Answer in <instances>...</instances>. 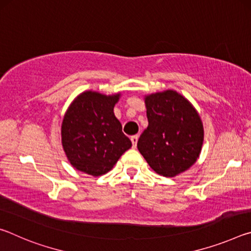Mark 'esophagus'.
Returning <instances> with one entry per match:
<instances>
[{
  "label": "esophagus",
  "mask_w": 251,
  "mask_h": 251,
  "mask_svg": "<svg viewBox=\"0 0 251 251\" xmlns=\"http://www.w3.org/2000/svg\"><path fill=\"white\" fill-rule=\"evenodd\" d=\"M130 141H131V144H133V146L136 147V145H137V142H138V135H134L131 136L130 137Z\"/></svg>",
  "instance_id": "esophagus-1"
}]
</instances>
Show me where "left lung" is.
I'll list each match as a JSON object with an SVG mask.
<instances>
[{"instance_id":"obj_1","label":"left lung","mask_w":251,"mask_h":251,"mask_svg":"<svg viewBox=\"0 0 251 251\" xmlns=\"http://www.w3.org/2000/svg\"><path fill=\"white\" fill-rule=\"evenodd\" d=\"M147 128L137 148L152 171L175 177L196 163L203 143V126L193 104L174 90L144 97Z\"/></svg>"}]
</instances>
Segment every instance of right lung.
Masks as SVG:
<instances>
[{
	"mask_svg": "<svg viewBox=\"0 0 251 251\" xmlns=\"http://www.w3.org/2000/svg\"><path fill=\"white\" fill-rule=\"evenodd\" d=\"M121 93L85 91L75 97L62 122V146L76 171L99 177L108 173L131 147L114 114Z\"/></svg>",
	"mask_w": 251,
	"mask_h": 251,
	"instance_id": "1",
	"label": "right lung"
}]
</instances>
